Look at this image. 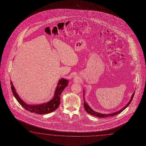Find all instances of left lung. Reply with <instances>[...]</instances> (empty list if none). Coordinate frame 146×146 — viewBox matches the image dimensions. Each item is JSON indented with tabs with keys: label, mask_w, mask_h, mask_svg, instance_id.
Listing matches in <instances>:
<instances>
[{
	"label": "left lung",
	"mask_w": 146,
	"mask_h": 146,
	"mask_svg": "<svg viewBox=\"0 0 146 146\" xmlns=\"http://www.w3.org/2000/svg\"><path fill=\"white\" fill-rule=\"evenodd\" d=\"M84 91L83 90V92ZM134 92L133 94V95H132L131 96V98L130 99V100L129 101V102L127 103L126 104L125 106L123 108H122L121 110H118L117 111H116L114 112L113 113H111V114H102V113H99L98 112H96L94 110H92L90 107H89V106L88 105L86 101H85V99L83 98V100H84V109L85 110H86L87 113L89 114H91V115H94L95 116H97V117H100V118H103V117H109V116H114V115H116L118 114L119 113H121L123 110H124L125 108H126L129 105H130V103L132 102V99L133 98V96H134ZM83 96H84L83 94Z\"/></svg>",
	"instance_id": "1"
}]
</instances>
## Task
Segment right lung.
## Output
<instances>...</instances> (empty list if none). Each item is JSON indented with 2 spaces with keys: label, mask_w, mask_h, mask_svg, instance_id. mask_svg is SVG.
Wrapping results in <instances>:
<instances>
[{
  "label": "right lung",
  "mask_w": 146,
  "mask_h": 146,
  "mask_svg": "<svg viewBox=\"0 0 146 146\" xmlns=\"http://www.w3.org/2000/svg\"><path fill=\"white\" fill-rule=\"evenodd\" d=\"M68 80L62 78L60 79L57 85L54 97L47 103H43L40 105H28L24 102L20 98L19 96L17 94L16 90L14 87L12 81H11V89L13 94L15 98L20 105L24 108L26 110H28L31 113H34L40 115H44L50 113L58 107L60 102V95L65 88L68 84Z\"/></svg>",
  "instance_id": "add662e5"
}]
</instances>
